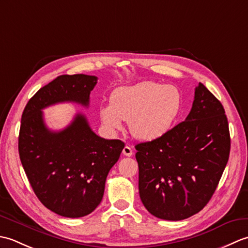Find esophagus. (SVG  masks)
Returning a JSON list of instances; mask_svg holds the SVG:
<instances>
[{"label":"esophagus","instance_id":"34e87169","mask_svg":"<svg viewBox=\"0 0 248 248\" xmlns=\"http://www.w3.org/2000/svg\"><path fill=\"white\" fill-rule=\"evenodd\" d=\"M123 155L125 156H131L133 155V150L130 146H124V148L123 149Z\"/></svg>","mask_w":248,"mask_h":248}]
</instances>
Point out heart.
<instances>
[{"instance_id":"obj_1","label":"heart","mask_w":248,"mask_h":248,"mask_svg":"<svg viewBox=\"0 0 248 248\" xmlns=\"http://www.w3.org/2000/svg\"><path fill=\"white\" fill-rule=\"evenodd\" d=\"M182 93L171 84L145 81L115 89L110 103L99 108V118L109 132L119 131L124 120L136 139L155 140L170 131L180 116Z\"/></svg>"}]
</instances>
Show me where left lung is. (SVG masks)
<instances>
[{
  "instance_id": "1",
  "label": "left lung",
  "mask_w": 248,
  "mask_h": 248,
  "mask_svg": "<svg viewBox=\"0 0 248 248\" xmlns=\"http://www.w3.org/2000/svg\"><path fill=\"white\" fill-rule=\"evenodd\" d=\"M135 149L145 208L162 219L192 217L211 199L229 159L230 134L222 103L199 83L186 120Z\"/></svg>"
}]
</instances>
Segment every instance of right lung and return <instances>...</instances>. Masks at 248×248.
Returning a JSON list of instances; mask_svg holds the SVG:
<instances>
[{"mask_svg":"<svg viewBox=\"0 0 248 248\" xmlns=\"http://www.w3.org/2000/svg\"><path fill=\"white\" fill-rule=\"evenodd\" d=\"M98 78L60 76L40 88L21 117L19 155L36 196L46 208L65 217H82L101 202L108 171L124 143L100 138L77 114L61 131L46 128L43 109L62 102L88 107Z\"/></svg>","mask_w":248,"mask_h":248,"instance_id":"1","label":"right lung"}]
</instances>
